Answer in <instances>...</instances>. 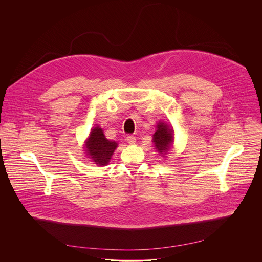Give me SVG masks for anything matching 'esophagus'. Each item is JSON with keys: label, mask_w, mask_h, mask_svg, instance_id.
I'll return each instance as SVG.
<instances>
[{"label": "esophagus", "mask_w": 262, "mask_h": 262, "mask_svg": "<svg viewBox=\"0 0 262 262\" xmlns=\"http://www.w3.org/2000/svg\"><path fill=\"white\" fill-rule=\"evenodd\" d=\"M126 141H127V143H129V144H135V143H136V137H134L133 135H128V136L126 137Z\"/></svg>", "instance_id": "obj_1"}]
</instances>
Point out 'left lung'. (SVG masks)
I'll return each instance as SVG.
<instances>
[{"label":"left lung","instance_id":"left-lung-1","mask_svg":"<svg viewBox=\"0 0 262 262\" xmlns=\"http://www.w3.org/2000/svg\"><path fill=\"white\" fill-rule=\"evenodd\" d=\"M174 139L172 136V130L169 128L167 124L159 123L158 129L154 135V142L156 148L160 154H166L173 143Z\"/></svg>","mask_w":262,"mask_h":262}]
</instances>
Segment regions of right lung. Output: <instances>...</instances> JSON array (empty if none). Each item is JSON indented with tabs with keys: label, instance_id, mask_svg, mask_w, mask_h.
Here are the masks:
<instances>
[{
	"label": "right lung",
	"instance_id": "1",
	"mask_svg": "<svg viewBox=\"0 0 262 262\" xmlns=\"http://www.w3.org/2000/svg\"><path fill=\"white\" fill-rule=\"evenodd\" d=\"M116 147L117 143L114 141H108L104 137L102 129L98 126L92 129L86 143L88 156H90L93 162H95V164L98 166H104L110 162Z\"/></svg>",
	"mask_w": 262,
	"mask_h": 262
}]
</instances>
